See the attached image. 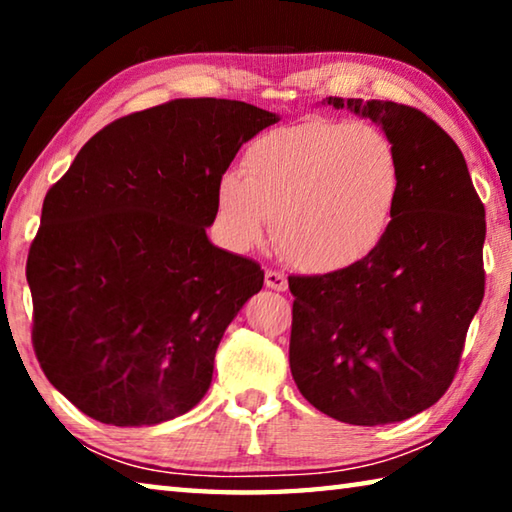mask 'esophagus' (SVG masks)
Wrapping results in <instances>:
<instances>
[{
	"label": "esophagus",
	"instance_id": "1",
	"mask_svg": "<svg viewBox=\"0 0 512 512\" xmlns=\"http://www.w3.org/2000/svg\"><path fill=\"white\" fill-rule=\"evenodd\" d=\"M264 280H266V287L268 289H275V291H287L289 289L287 275L280 273V271H273V268H268L266 275H264Z\"/></svg>",
	"mask_w": 512,
	"mask_h": 512
}]
</instances>
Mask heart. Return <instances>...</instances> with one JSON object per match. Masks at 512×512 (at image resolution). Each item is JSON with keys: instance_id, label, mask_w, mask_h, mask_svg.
I'll use <instances>...</instances> for the list:
<instances>
[{"instance_id": "heart-1", "label": "heart", "mask_w": 512, "mask_h": 512, "mask_svg": "<svg viewBox=\"0 0 512 512\" xmlns=\"http://www.w3.org/2000/svg\"><path fill=\"white\" fill-rule=\"evenodd\" d=\"M404 189L400 151L379 126L311 119L259 137L216 187L225 239L253 248L275 221L293 266L334 273L384 241Z\"/></svg>"}]
</instances>
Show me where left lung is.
<instances>
[{"mask_svg":"<svg viewBox=\"0 0 512 512\" xmlns=\"http://www.w3.org/2000/svg\"><path fill=\"white\" fill-rule=\"evenodd\" d=\"M381 126L404 189L384 241L359 264L291 275V375L334 420L402 422L445 395L485 289V207L461 149L422 110L327 97Z\"/></svg>","mask_w":512,"mask_h":512,"instance_id":"8db88e82","label":"left lung"}]
</instances>
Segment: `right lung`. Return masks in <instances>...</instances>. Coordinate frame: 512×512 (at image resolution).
<instances>
[{"instance_id": "1", "label": "right lung", "mask_w": 512, "mask_h": 512, "mask_svg": "<svg viewBox=\"0 0 512 512\" xmlns=\"http://www.w3.org/2000/svg\"><path fill=\"white\" fill-rule=\"evenodd\" d=\"M275 121L244 101L173 99L101 128L49 189L27 259L31 341L76 409L142 427L203 400L225 327L264 284L205 228L241 144Z\"/></svg>"}]
</instances>
